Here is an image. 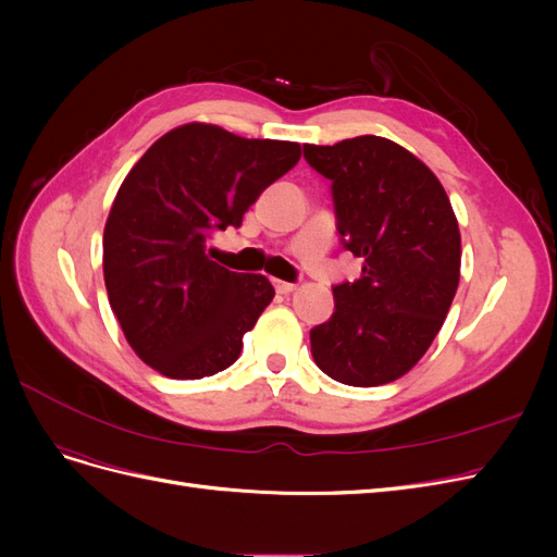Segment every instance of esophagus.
I'll return each mask as SVG.
<instances>
[{"mask_svg": "<svg viewBox=\"0 0 557 557\" xmlns=\"http://www.w3.org/2000/svg\"><path fill=\"white\" fill-rule=\"evenodd\" d=\"M274 288H276V293H281V295H290V293L297 290V285H295V283H288V281H274Z\"/></svg>", "mask_w": 557, "mask_h": 557, "instance_id": "obj_1", "label": "esophagus"}]
</instances>
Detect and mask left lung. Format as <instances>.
<instances>
[{
    "label": "left lung",
    "mask_w": 557,
    "mask_h": 557,
    "mask_svg": "<svg viewBox=\"0 0 557 557\" xmlns=\"http://www.w3.org/2000/svg\"><path fill=\"white\" fill-rule=\"evenodd\" d=\"M305 160L330 178L342 246L362 258L360 278L334 285V313L311 330L313 360L346 385L391 383L425 356L458 290L448 195L407 148L374 134L307 144Z\"/></svg>",
    "instance_id": "1"
}]
</instances>
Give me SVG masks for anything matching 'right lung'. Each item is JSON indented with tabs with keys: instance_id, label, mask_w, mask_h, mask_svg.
Segmentation results:
<instances>
[{
	"instance_id": "add662e5",
	"label": "right lung",
	"mask_w": 557,
	"mask_h": 557,
	"mask_svg": "<svg viewBox=\"0 0 557 557\" xmlns=\"http://www.w3.org/2000/svg\"><path fill=\"white\" fill-rule=\"evenodd\" d=\"M299 156L295 141L188 123L132 166L104 227V283L125 339L156 372L205 379L237 362L274 288L262 274L213 262L207 244L218 230L242 227Z\"/></svg>"
}]
</instances>
